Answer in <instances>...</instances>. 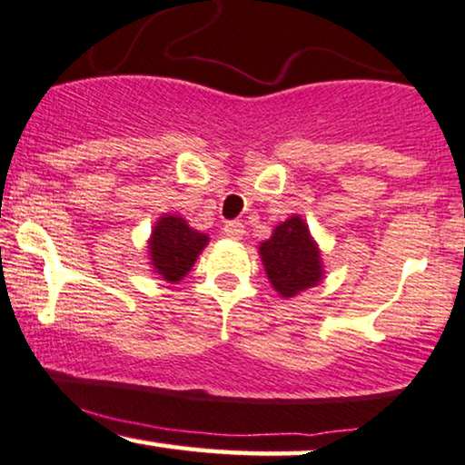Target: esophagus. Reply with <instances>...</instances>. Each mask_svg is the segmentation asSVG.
<instances>
[{
  "mask_svg": "<svg viewBox=\"0 0 465 465\" xmlns=\"http://www.w3.org/2000/svg\"><path fill=\"white\" fill-rule=\"evenodd\" d=\"M243 224H241V222H237V220H232V222H226L224 224V234L228 239H234V241H239L241 237H243Z\"/></svg>",
  "mask_w": 465,
  "mask_h": 465,
  "instance_id": "obj_1",
  "label": "esophagus"
}]
</instances>
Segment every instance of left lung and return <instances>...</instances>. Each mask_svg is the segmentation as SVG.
Wrapping results in <instances>:
<instances>
[{
	"mask_svg": "<svg viewBox=\"0 0 465 465\" xmlns=\"http://www.w3.org/2000/svg\"><path fill=\"white\" fill-rule=\"evenodd\" d=\"M258 253L272 290L282 298L315 288L326 272L320 245L301 215H290L272 228L271 239L260 243Z\"/></svg>",
	"mask_w": 465,
	"mask_h": 465,
	"instance_id": "1",
	"label": "left lung"
}]
</instances>
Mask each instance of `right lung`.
<instances>
[{
  "mask_svg": "<svg viewBox=\"0 0 465 465\" xmlns=\"http://www.w3.org/2000/svg\"><path fill=\"white\" fill-rule=\"evenodd\" d=\"M207 243V234L194 231L182 215L164 213L156 220L148 239L152 271L167 283L182 282Z\"/></svg>",
  "mask_w": 465,
  "mask_h": 465,
  "instance_id": "add662e5",
  "label": "right lung"
}]
</instances>
